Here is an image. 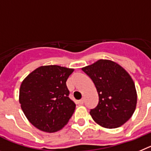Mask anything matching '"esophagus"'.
I'll return each instance as SVG.
<instances>
[{"instance_id": "obj_1", "label": "esophagus", "mask_w": 151, "mask_h": 151, "mask_svg": "<svg viewBox=\"0 0 151 151\" xmlns=\"http://www.w3.org/2000/svg\"><path fill=\"white\" fill-rule=\"evenodd\" d=\"M78 103L80 104H83V103H84V99H83H83H81V100H80V101H78Z\"/></svg>"}]
</instances>
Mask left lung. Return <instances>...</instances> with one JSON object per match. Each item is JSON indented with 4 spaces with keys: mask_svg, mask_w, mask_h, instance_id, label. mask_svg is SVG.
Instances as JSON below:
<instances>
[{
    "mask_svg": "<svg viewBox=\"0 0 151 151\" xmlns=\"http://www.w3.org/2000/svg\"><path fill=\"white\" fill-rule=\"evenodd\" d=\"M94 83L99 103L90 110L94 121L108 129L117 128L128 121L135 110L137 93L129 74L120 65L100 59L82 68Z\"/></svg>",
    "mask_w": 151,
    "mask_h": 151,
    "instance_id": "left-lung-1",
    "label": "left lung"
}]
</instances>
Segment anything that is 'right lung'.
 <instances>
[{"mask_svg":"<svg viewBox=\"0 0 151 151\" xmlns=\"http://www.w3.org/2000/svg\"><path fill=\"white\" fill-rule=\"evenodd\" d=\"M74 69L41 66L22 81L19 103L29 122L38 129L55 132L65 126L76 108L66 81Z\"/></svg>","mask_w":151,"mask_h":151,"instance_id":"add662e5","label":"right lung"}]
</instances>
